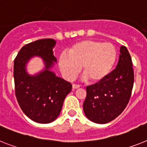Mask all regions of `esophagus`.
I'll list each match as a JSON object with an SVG mask.
<instances>
[{"instance_id":"esophagus-1","label":"esophagus","mask_w":147,"mask_h":147,"mask_svg":"<svg viewBox=\"0 0 147 147\" xmlns=\"http://www.w3.org/2000/svg\"><path fill=\"white\" fill-rule=\"evenodd\" d=\"M80 87H81V86H80V85L75 84H72V89H73V90H76V89L79 88Z\"/></svg>"}]
</instances>
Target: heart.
<instances>
[{"instance_id":"heart-1","label":"heart","mask_w":147,"mask_h":147,"mask_svg":"<svg viewBox=\"0 0 147 147\" xmlns=\"http://www.w3.org/2000/svg\"><path fill=\"white\" fill-rule=\"evenodd\" d=\"M117 58V51L111 43L95 40L76 42L59 58V67L63 76L72 80L81 69L84 79L98 83L111 73Z\"/></svg>"}]
</instances>
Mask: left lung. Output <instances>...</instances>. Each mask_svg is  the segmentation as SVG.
Segmentation results:
<instances>
[{
	"instance_id": "obj_1",
	"label": "left lung",
	"mask_w": 147,
	"mask_h": 147,
	"mask_svg": "<svg viewBox=\"0 0 147 147\" xmlns=\"http://www.w3.org/2000/svg\"><path fill=\"white\" fill-rule=\"evenodd\" d=\"M117 67L103 81L87 87L84 102L85 115L90 121L105 124L124 111L130 99L134 84L132 62L128 49L120 46Z\"/></svg>"
}]
</instances>
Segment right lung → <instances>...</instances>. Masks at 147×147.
<instances>
[{
	"label": "right lung",
	"instance_id": "obj_1",
	"mask_svg": "<svg viewBox=\"0 0 147 147\" xmlns=\"http://www.w3.org/2000/svg\"><path fill=\"white\" fill-rule=\"evenodd\" d=\"M53 39H39L23 46L14 60L16 96L22 111L33 121L50 123L60 115L64 99L71 90V84L52 71L57 63ZM35 56L44 64L41 71L30 75L26 70L29 60Z\"/></svg>",
	"mask_w": 147,
	"mask_h": 147
}]
</instances>
